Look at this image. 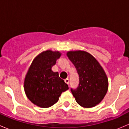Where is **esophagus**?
<instances>
[{"mask_svg": "<svg viewBox=\"0 0 129 129\" xmlns=\"http://www.w3.org/2000/svg\"><path fill=\"white\" fill-rule=\"evenodd\" d=\"M64 81H65V82L66 83V84H69V79L68 78H67V79H65Z\"/></svg>", "mask_w": 129, "mask_h": 129, "instance_id": "34e87169", "label": "esophagus"}]
</instances>
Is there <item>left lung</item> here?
I'll return each mask as SVG.
<instances>
[{
	"mask_svg": "<svg viewBox=\"0 0 129 129\" xmlns=\"http://www.w3.org/2000/svg\"><path fill=\"white\" fill-rule=\"evenodd\" d=\"M67 55L79 74L77 87L71 89L75 101L84 107L95 106L107 92L108 79L103 69L97 60L86 52H69Z\"/></svg>",
	"mask_w": 129,
	"mask_h": 129,
	"instance_id": "obj_1",
	"label": "left lung"
}]
</instances>
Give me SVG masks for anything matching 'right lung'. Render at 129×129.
<instances>
[{"label": "right lung", "instance_id": "add662e5", "mask_svg": "<svg viewBox=\"0 0 129 129\" xmlns=\"http://www.w3.org/2000/svg\"><path fill=\"white\" fill-rule=\"evenodd\" d=\"M61 54L47 50L35 58L26 75L24 90L28 99L42 108L52 106L58 101L61 93L69 89L68 85L54 72L52 67Z\"/></svg>", "mask_w": 129, "mask_h": 129}]
</instances>
